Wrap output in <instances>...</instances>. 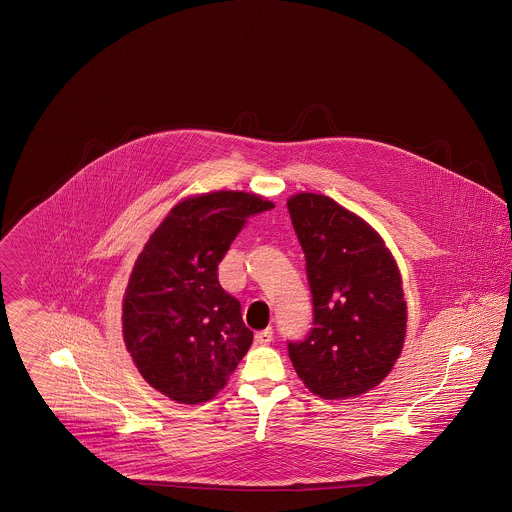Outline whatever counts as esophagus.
Wrapping results in <instances>:
<instances>
[{
  "label": "esophagus",
  "instance_id": "1",
  "mask_svg": "<svg viewBox=\"0 0 512 512\" xmlns=\"http://www.w3.org/2000/svg\"><path fill=\"white\" fill-rule=\"evenodd\" d=\"M272 339H274V331H272V328H266L263 329V331H257V333H255V343H257V345H268Z\"/></svg>",
  "mask_w": 512,
  "mask_h": 512
}]
</instances>
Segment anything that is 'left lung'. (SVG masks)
Segmentation results:
<instances>
[{
    "label": "left lung",
    "instance_id": "left-lung-1",
    "mask_svg": "<svg viewBox=\"0 0 512 512\" xmlns=\"http://www.w3.org/2000/svg\"><path fill=\"white\" fill-rule=\"evenodd\" d=\"M307 259L314 328L287 343L307 389L343 400L377 387L398 360L408 310L402 278L383 238L328 196L301 192L287 200Z\"/></svg>",
    "mask_w": 512,
    "mask_h": 512
}]
</instances>
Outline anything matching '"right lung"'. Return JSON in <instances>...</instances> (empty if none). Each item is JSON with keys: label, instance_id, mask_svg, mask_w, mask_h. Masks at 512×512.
Returning <instances> with one entry per match:
<instances>
[{"label": "right lung", "instance_id": "obj_1", "mask_svg": "<svg viewBox=\"0 0 512 512\" xmlns=\"http://www.w3.org/2000/svg\"><path fill=\"white\" fill-rule=\"evenodd\" d=\"M274 204L217 190L175 205L137 257L123 297V341L144 381L179 404L223 389L253 331L217 268L251 215Z\"/></svg>", "mask_w": 512, "mask_h": 512}]
</instances>
